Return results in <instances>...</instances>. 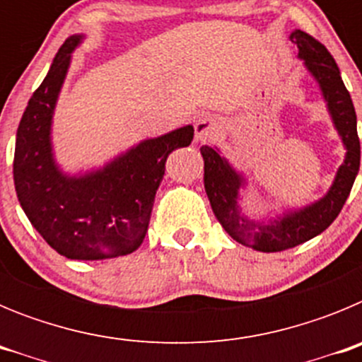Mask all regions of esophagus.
Here are the masks:
<instances>
[{
  "mask_svg": "<svg viewBox=\"0 0 362 362\" xmlns=\"http://www.w3.org/2000/svg\"><path fill=\"white\" fill-rule=\"evenodd\" d=\"M197 141H210L221 132V121L214 116H201L194 124Z\"/></svg>",
  "mask_w": 362,
  "mask_h": 362,
  "instance_id": "1",
  "label": "esophagus"
}]
</instances>
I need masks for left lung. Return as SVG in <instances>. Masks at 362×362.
Instances as JSON below:
<instances>
[{
  "instance_id": "obj_1",
  "label": "left lung",
  "mask_w": 362,
  "mask_h": 362,
  "mask_svg": "<svg viewBox=\"0 0 362 362\" xmlns=\"http://www.w3.org/2000/svg\"><path fill=\"white\" fill-rule=\"evenodd\" d=\"M290 41L297 45V57L303 59L305 69L319 85L332 123L346 150L343 165L335 172L334 183L325 196L270 219H250L239 206L241 188L248 183L245 174L235 170L228 159L221 156L217 146H201L204 161V190L214 216L233 241L259 252L288 250L325 232L346 203L361 165L356 108L351 103L350 92L341 79L337 63L325 45L299 28L290 34Z\"/></svg>"
}]
</instances>
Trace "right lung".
<instances>
[{
  "label": "right lung",
  "mask_w": 362,
  "mask_h": 362,
  "mask_svg": "<svg viewBox=\"0 0 362 362\" xmlns=\"http://www.w3.org/2000/svg\"><path fill=\"white\" fill-rule=\"evenodd\" d=\"M83 40L85 34H74L62 45L25 108L16 134L14 185L28 221L57 254L101 261L141 245L166 158L190 145L194 127L145 139L99 168L63 172L54 158L52 119L72 52Z\"/></svg>",
  "instance_id": "obj_1"
}]
</instances>
